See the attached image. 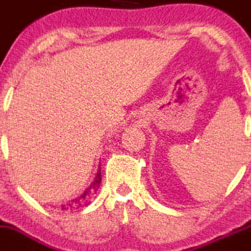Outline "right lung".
Listing matches in <instances>:
<instances>
[{"label": "right lung", "mask_w": 251, "mask_h": 251, "mask_svg": "<svg viewBox=\"0 0 251 251\" xmlns=\"http://www.w3.org/2000/svg\"><path fill=\"white\" fill-rule=\"evenodd\" d=\"M100 181H101V173L100 170H98L96 179H94V181L89 185L88 189H87L81 196L76 198L75 200H71L70 202H67L66 205L61 206L62 210H79V208H83L86 207V206H88L89 203H91L92 199L96 196L97 191H98L99 189V185H100Z\"/></svg>", "instance_id": "1"}]
</instances>
